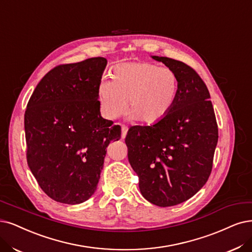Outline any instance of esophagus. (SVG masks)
I'll return each mask as SVG.
<instances>
[{
  "mask_svg": "<svg viewBox=\"0 0 252 252\" xmlns=\"http://www.w3.org/2000/svg\"><path fill=\"white\" fill-rule=\"evenodd\" d=\"M121 138H126V133H127V126H125V125H121Z\"/></svg>",
  "mask_w": 252,
  "mask_h": 252,
  "instance_id": "1",
  "label": "esophagus"
}]
</instances>
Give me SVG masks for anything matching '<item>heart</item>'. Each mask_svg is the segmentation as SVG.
Here are the masks:
<instances>
[{"label": "heart", "mask_w": 252, "mask_h": 252, "mask_svg": "<svg viewBox=\"0 0 252 252\" xmlns=\"http://www.w3.org/2000/svg\"><path fill=\"white\" fill-rule=\"evenodd\" d=\"M112 78L101 79L97 85L101 113L108 119L125 114L128 100L129 118L154 125L170 113L179 96L178 74L169 67H159L155 63L116 65Z\"/></svg>", "instance_id": "1"}]
</instances>
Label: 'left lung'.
Returning a JSON list of instances; mask_svg holds the SVG:
<instances>
[{
	"instance_id": "left-lung-1",
	"label": "left lung",
	"mask_w": 252,
	"mask_h": 252,
	"mask_svg": "<svg viewBox=\"0 0 252 252\" xmlns=\"http://www.w3.org/2000/svg\"><path fill=\"white\" fill-rule=\"evenodd\" d=\"M178 74L180 91L170 113L153 126L128 128L127 159L143 197L159 207L196 194L212 172L218 126L210 93L199 74L184 62L153 56Z\"/></svg>"
}]
</instances>
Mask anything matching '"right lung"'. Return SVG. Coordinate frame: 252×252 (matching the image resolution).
<instances>
[{
  "label": "right lung",
  "mask_w": 252,
  "mask_h": 252,
  "mask_svg": "<svg viewBox=\"0 0 252 252\" xmlns=\"http://www.w3.org/2000/svg\"><path fill=\"white\" fill-rule=\"evenodd\" d=\"M102 57L60 64L41 79L25 112L27 162L49 197L78 204L95 192L107 146L121 128L100 116Z\"/></svg>",
  "instance_id": "1"
}]
</instances>
